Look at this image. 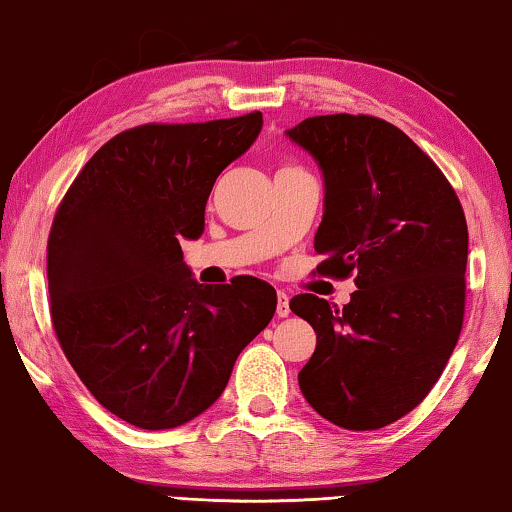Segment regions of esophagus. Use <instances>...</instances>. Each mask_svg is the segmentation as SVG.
<instances>
[{
	"mask_svg": "<svg viewBox=\"0 0 512 512\" xmlns=\"http://www.w3.org/2000/svg\"><path fill=\"white\" fill-rule=\"evenodd\" d=\"M291 307H289V296L284 291L277 293V317H289Z\"/></svg>",
	"mask_w": 512,
	"mask_h": 512,
	"instance_id": "1",
	"label": "esophagus"
}]
</instances>
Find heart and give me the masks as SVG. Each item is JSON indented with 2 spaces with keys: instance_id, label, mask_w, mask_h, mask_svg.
Masks as SVG:
<instances>
[{
  "instance_id": "heart-1",
  "label": "heart",
  "mask_w": 512,
  "mask_h": 512,
  "mask_svg": "<svg viewBox=\"0 0 512 512\" xmlns=\"http://www.w3.org/2000/svg\"><path fill=\"white\" fill-rule=\"evenodd\" d=\"M284 170H293V167H284Z\"/></svg>"
}]
</instances>
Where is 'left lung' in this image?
Masks as SVG:
<instances>
[{
	"label": "left lung",
	"mask_w": 512,
	"mask_h": 512,
	"mask_svg": "<svg viewBox=\"0 0 512 512\" xmlns=\"http://www.w3.org/2000/svg\"><path fill=\"white\" fill-rule=\"evenodd\" d=\"M286 135L324 172L317 272H356L359 286L342 310L314 293L291 298V312L317 333L300 391L342 429H382L424 401L459 340L464 209L440 167L382 118L312 116Z\"/></svg>",
	"instance_id": "obj_1"
}]
</instances>
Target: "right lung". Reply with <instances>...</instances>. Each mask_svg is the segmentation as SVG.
<instances>
[{
    "label": "right lung",
    "instance_id": "add662e5",
    "mask_svg": "<svg viewBox=\"0 0 512 512\" xmlns=\"http://www.w3.org/2000/svg\"><path fill=\"white\" fill-rule=\"evenodd\" d=\"M261 128L251 111L118 132L55 212L46 263L55 335L97 403L139 429L205 412L275 314L268 282L198 284L179 244L205 230L216 177Z\"/></svg>",
    "mask_w": 512,
    "mask_h": 512
}]
</instances>
